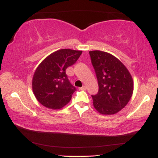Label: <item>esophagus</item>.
<instances>
[{
	"instance_id": "obj_1",
	"label": "esophagus",
	"mask_w": 158,
	"mask_h": 158,
	"mask_svg": "<svg viewBox=\"0 0 158 158\" xmlns=\"http://www.w3.org/2000/svg\"><path fill=\"white\" fill-rule=\"evenodd\" d=\"M80 89H81V90H85V89H86V86H81V87L80 88Z\"/></svg>"
}]
</instances>
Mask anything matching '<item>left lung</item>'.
<instances>
[{"instance_id":"left-lung-1","label":"left lung","mask_w":158,"mask_h":158,"mask_svg":"<svg viewBox=\"0 0 158 158\" xmlns=\"http://www.w3.org/2000/svg\"><path fill=\"white\" fill-rule=\"evenodd\" d=\"M98 81L99 91L92 95L93 104L102 114H114L125 106L132 97L134 82L126 66L113 55L102 51L89 52Z\"/></svg>"}]
</instances>
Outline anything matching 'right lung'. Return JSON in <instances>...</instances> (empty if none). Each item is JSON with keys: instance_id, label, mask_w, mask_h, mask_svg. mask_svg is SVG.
<instances>
[{"instance_id": "1", "label": "right lung", "mask_w": 158, "mask_h": 158, "mask_svg": "<svg viewBox=\"0 0 158 158\" xmlns=\"http://www.w3.org/2000/svg\"><path fill=\"white\" fill-rule=\"evenodd\" d=\"M82 51L60 49L44 59L32 79L33 92L39 103L52 110H59L72 99L76 88L70 83L66 69L76 63Z\"/></svg>"}]
</instances>
